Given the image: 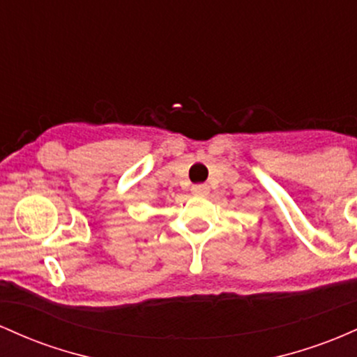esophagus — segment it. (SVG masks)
I'll use <instances>...</instances> for the list:
<instances>
[{
    "instance_id": "1",
    "label": "esophagus",
    "mask_w": 357,
    "mask_h": 357,
    "mask_svg": "<svg viewBox=\"0 0 357 357\" xmlns=\"http://www.w3.org/2000/svg\"><path fill=\"white\" fill-rule=\"evenodd\" d=\"M207 192H209V187H207L206 183H200V185L192 187V194L195 195H206Z\"/></svg>"
}]
</instances>
